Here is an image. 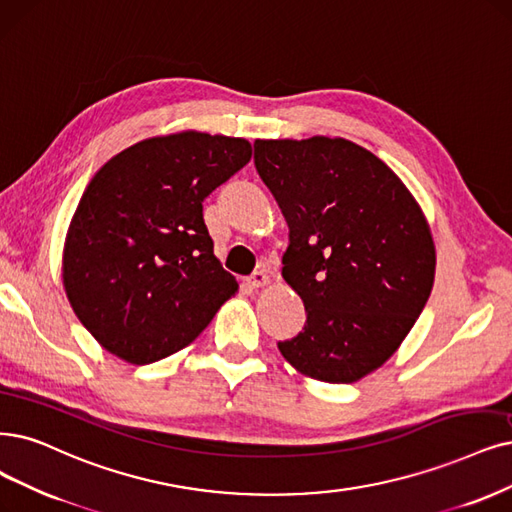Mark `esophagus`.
<instances>
[{"label": "esophagus", "instance_id": "obj_1", "mask_svg": "<svg viewBox=\"0 0 512 512\" xmlns=\"http://www.w3.org/2000/svg\"><path fill=\"white\" fill-rule=\"evenodd\" d=\"M246 282H249V285H251L253 289H261V287L268 285L270 278H268V274L263 272V270H257V272H253L249 278H246Z\"/></svg>", "mask_w": 512, "mask_h": 512}]
</instances>
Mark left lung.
<instances>
[{
    "mask_svg": "<svg viewBox=\"0 0 512 512\" xmlns=\"http://www.w3.org/2000/svg\"><path fill=\"white\" fill-rule=\"evenodd\" d=\"M253 147L289 225L282 278L308 314L278 350L314 380L352 384L388 361L430 297L437 257L426 217L403 181L352 141Z\"/></svg>",
    "mask_w": 512,
    "mask_h": 512,
    "instance_id": "1",
    "label": "left lung"
}]
</instances>
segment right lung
<instances>
[{
	"instance_id": "add662e5",
	"label": "right lung",
	"mask_w": 512,
	"mask_h": 512,
	"mask_svg": "<svg viewBox=\"0 0 512 512\" xmlns=\"http://www.w3.org/2000/svg\"><path fill=\"white\" fill-rule=\"evenodd\" d=\"M249 160V141L187 130L132 145L92 177L67 232L63 285L107 352L156 363L238 291L213 255L202 202Z\"/></svg>"
}]
</instances>
